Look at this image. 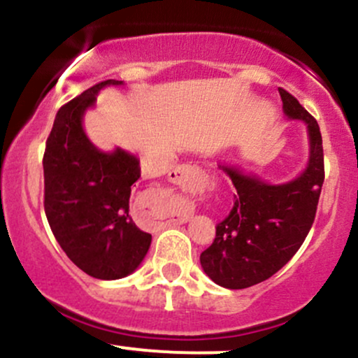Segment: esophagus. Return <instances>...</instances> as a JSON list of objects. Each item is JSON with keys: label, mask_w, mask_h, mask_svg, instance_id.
<instances>
[{"label": "esophagus", "mask_w": 358, "mask_h": 358, "mask_svg": "<svg viewBox=\"0 0 358 358\" xmlns=\"http://www.w3.org/2000/svg\"><path fill=\"white\" fill-rule=\"evenodd\" d=\"M168 176H170V182L187 187V185L199 183L200 180L203 178V173H202V170H199V168H195V166L180 165V166H176L175 170H171ZM190 215H192L190 212H185L183 215H178V219H173V222H187L188 219H190Z\"/></svg>", "instance_id": "obj_1"}]
</instances>
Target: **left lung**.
<instances>
[{"label":"left lung","instance_id":"left-lung-1","mask_svg":"<svg viewBox=\"0 0 358 358\" xmlns=\"http://www.w3.org/2000/svg\"><path fill=\"white\" fill-rule=\"evenodd\" d=\"M282 109L306 122L310 162L293 182L268 185L236 168L222 166L237 193L234 207L215 227V239L200 254L208 278L229 289H244L278 273L296 254L315 222L324 180L323 141L316 119L294 96L279 87Z\"/></svg>","mask_w":358,"mask_h":358}]
</instances>
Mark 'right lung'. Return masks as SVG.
I'll use <instances>...</instances> for the list:
<instances>
[{"instance_id": "add662e5", "label": "right lung", "mask_w": 358, "mask_h": 358, "mask_svg": "<svg viewBox=\"0 0 358 358\" xmlns=\"http://www.w3.org/2000/svg\"><path fill=\"white\" fill-rule=\"evenodd\" d=\"M104 80L57 113L43 153V207L57 242L77 268L96 279H119L145 259L151 234L129 215L131 185L141 176L136 156L102 153L85 136L82 116Z\"/></svg>"}]
</instances>
